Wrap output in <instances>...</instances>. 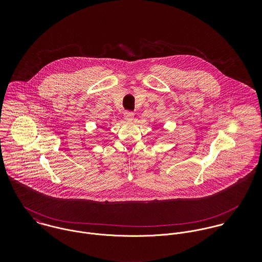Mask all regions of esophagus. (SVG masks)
I'll return each mask as SVG.
<instances>
[{
	"label": "esophagus",
	"mask_w": 262,
	"mask_h": 262,
	"mask_svg": "<svg viewBox=\"0 0 262 262\" xmlns=\"http://www.w3.org/2000/svg\"><path fill=\"white\" fill-rule=\"evenodd\" d=\"M124 118L126 121H132L134 118V113L126 111V112H124Z\"/></svg>",
	"instance_id": "obj_1"
}]
</instances>
